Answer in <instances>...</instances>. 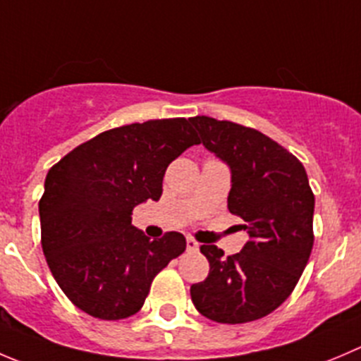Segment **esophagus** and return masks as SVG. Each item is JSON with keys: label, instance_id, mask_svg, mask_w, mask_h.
<instances>
[{"label": "esophagus", "instance_id": "esophagus-1", "mask_svg": "<svg viewBox=\"0 0 361 361\" xmlns=\"http://www.w3.org/2000/svg\"><path fill=\"white\" fill-rule=\"evenodd\" d=\"M187 248H188V250H192V252L197 250V248H199V243H197V241L194 240V238L188 236V238H187Z\"/></svg>", "mask_w": 361, "mask_h": 361}]
</instances>
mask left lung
<instances>
[{"label": "left lung", "instance_id": "1", "mask_svg": "<svg viewBox=\"0 0 361 361\" xmlns=\"http://www.w3.org/2000/svg\"><path fill=\"white\" fill-rule=\"evenodd\" d=\"M190 123L204 148L229 166L227 208L248 233L241 252L227 257L222 248L202 245L209 275L192 284V302L216 323L261 319L288 300L312 252L314 194L305 167L254 128L208 116Z\"/></svg>", "mask_w": 361, "mask_h": 361}]
</instances>
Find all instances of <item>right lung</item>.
Returning a JSON list of instances; mask_svg holds the SVG:
<instances>
[{
	"label": "right lung",
	"instance_id": "obj_1",
	"mask_svg": "<svg viewBox=\"0 0 361 361\" xmlns=\"http://www.w3.org/2000/svg\"><path fill=\"white\" fill-rule=\"evenodd\" d=\"M194 145L190 120H149L102 132L49 169L42 248L73 305L106 321L141 310L155 275L187 241L176 231L149 240L132 226V209L159 201L167 166Z\"/></svg>",
	"mask_w": 361,
	"mask_h": 361
}]
</instances>
